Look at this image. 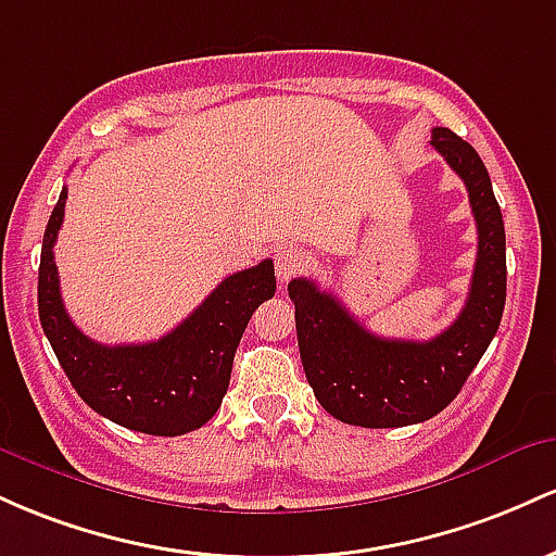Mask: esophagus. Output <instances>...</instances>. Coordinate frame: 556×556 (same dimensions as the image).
Returning a JSON list of instances; mask_svg holds the SVG:
<instances>
[{
    "mask_svg": "<svg viewBox=\"0 0 556 556\" xmlns=\"http://www.w3.org/2000/svg\"><path fill=\"white\" fill-rule=\"evenodd\" d=\"M307 265H309L307 252H304V249L296 247V244L283 247L276 254V273H278L280 283H289V280L299 276V273H304V267H307Z\"/></svg>",
    "mask_w": 556,
    "mask_h": 556,
    "instance_id": "34e87169",
    "label": "esophagus"
}]
</instances>
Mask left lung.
I'll return each mask as SVG.
<instances>
[{"label": "left lung", "instance_id": "obj_1", "mask_svg": "<svg viewBox=\"0 0 556 556\" xmlns=\"http://www.w3.org/2000/svg\"><path fill=\"white\" fill-rule=\"evenodd\" d=\"M430 143L465 180L478 226L470 294L444 333L430 341L380 339L315 280L289 283L304 376L323 409L349 426L399 428L439 415L463 391L502 323L507 241L489 170L476 149L448 128H433Z\"/></svg>", "mask_w": 556, "mask_h": 556}]
</instances>
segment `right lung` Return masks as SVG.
I'll list each match as a JSON object with an SVG mask.
<instances>
[{
  "instance_id": "1",
  "label": "right lung",
  "mask_w": 556,
  "mask_h": 556,
  "mask_svg": "<svg viewBox=\"0 0 556 556\" xmlns=\"http://www.w3.org/2000/svg\"><path fill=\"white\" fill-rule=\"evenodd\" d=\"M67 189L43 230L39 265V317L49 344L78 396L117 426L149 435H184L220 409L233 354L249 317L276 294L273 260L233 273L199 307L149 344L104 346L76 328L60 296L54 265Z\"/></svg>"
}]
</instances>
